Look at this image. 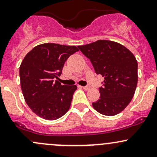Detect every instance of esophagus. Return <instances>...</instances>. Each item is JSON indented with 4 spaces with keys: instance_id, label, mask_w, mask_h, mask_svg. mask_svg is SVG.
Listing matches in <instances>:
<instances>
[{
    "instance_id": "34e87169",
    "label": "esophagus",
    "mask_w": 157,
    "mask_h": 157,
    "mask_svg": "<svg viewBox=\"0 0 157 157\" xmlns=\"http://www.w3.org/2000/svg\"><path fill=\"white\" fill-rule=\"evenodd\" d=\"M82 88L84 89V90H89V89L90 88V86H85V87H82Z\"/></svg>"
}]
</instances>
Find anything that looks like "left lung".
Masks as SVG:
<instances>
[{"instance_id":"obj_1","label":"left lung","mask_w":157,"mask_h":157,"mask_svg":"<svg viewBox=\"0 0 157 157\" xmlns=\"http://www.w3.org/2000/svg\"><path fill=\"white\" fill-rule=\"evenodd\" d=\"M90 59L96 73L104 77L100 97L92 103L97 112L107 116L119 114L132 100L138 82V63L129 49L116 42L99 40L78 46Z\"/></svg>"}]
</instances>
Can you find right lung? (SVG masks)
Here are the masks:
<instances>
[{
    "label": "right lung",
    "instance_id": "right-lung-1",
    "mask_svg": "<svg viewBox=\"0 0 157 157\" xmlns=\"http://www.w3.org/2000/svg\"><path fill=\"white\" fill-rule=\"evenodd\" d=\"M74 45L43 43L28 52L19 67L23 96L32 112L54 121L68 112L76 85H62L56 79L70 55L78 52Z\"/></svg>",
    "mask_w": 157,
    "mask_h": 157
}]
</instances>
